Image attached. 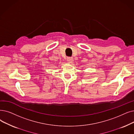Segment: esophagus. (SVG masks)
<instances>
[{"mask_svg":"<svg viewBox=\"0 0 134 134\" xmlns=\"http://www.w3.org/2000/svg\"><path fill=\"white\" fill-rule=\"evenodd\" d=\"M67 61L69 62V63H72V62L73 61V59L72 57H68L67 59Z\"/></svg>","mask_w":134,"mask_h":134,"instance_id":"1","label":"esophagus"}]
</instances>
